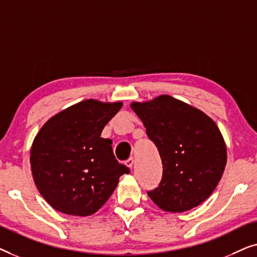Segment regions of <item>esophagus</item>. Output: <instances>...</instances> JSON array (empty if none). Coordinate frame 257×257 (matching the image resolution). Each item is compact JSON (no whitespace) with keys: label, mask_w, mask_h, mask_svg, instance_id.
Wrapping results in <instances>:
<instances>
[{"label":"esophagus","mask_w":257,"mask_h":257,"mask_svg":"<svg viewBox=\"0 0 257 257\" xmlns=\"http://www.w3.org/2000/svg\"><path fill=\"white\" fill-rule=\"evenodd\" d=\"M133 163H135V160H133V158H128V159L125 161L126 166L130 167V168H132V167H133Z\"/></svg>","instance_id":"34e87169"}]
</instances>
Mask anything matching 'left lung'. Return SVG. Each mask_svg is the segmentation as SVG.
Returning <instances> with one entry per match:
<instances>
[{"instance_id": "1", "label": "left lung", "mask_w": 257, "mask_h": 257, "mask_svg": "<svg viewBox=\"0 0 257 257\" xmlns=\"http://www.w3.org/2000/svg\"><path fill=\"white\" fill-rule=\"evenodd\" d=\"M131 107L163 161L160 184L147 192L151 200L173 213L199 206L215 189L226 166L219 127L202 111L166 94Z\"/></svg>"}]
</instances>
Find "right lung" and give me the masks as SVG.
Listing matches in <instances>:
<instances>
[{"mask_svg": "<svg viewBox=\"0 0 257 257\" xmlns=\"http://www.w3.org/2000/svg\"><path fill=\"white\" fill-rule=\"evenodd\" d=\"M122 104L87 99L59 112L37 133L30 152L33 177L49 205L69 215L87 216L107 201L119 177L130 168L119 164L105 125Z\"/></svg>", "mask_w": 257, "mask_h": 257, "instance_id": "right-lung-1", "label": "right lung"}]
</instances>
